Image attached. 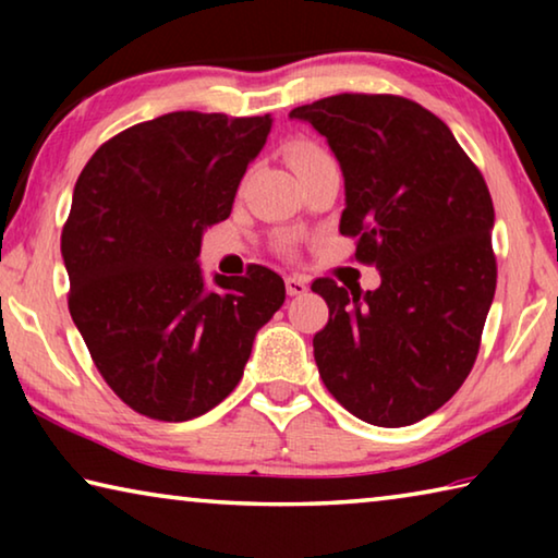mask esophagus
<instances>
[{
    "label": "esophagus",
    "mask_w": 558,
    "mask_h": 558,
    "mask_svg": "<svg viewBox=\"0 0 558 558\" xmlns=\"http://www.w3.org/2000/svg\"><path fill=\"white\" fill-rule=\"evenodd\" d=\"M286 290L290 298H298V295H305L307 292V280L302 276H288L286 278Z\"/></svg>",
    "instance_id": "34e87169"
}]
</instances>
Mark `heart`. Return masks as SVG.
I'll list each match as a JSON object with an SVG mask.
<instances>
[{
	"label": "heart",
	"mask_w": 558,
	"mask_h": 558,
	"mask_svg": "<svg viewBox=\"0 0 558 558\" xmlns=\"http://www.w3.org/2000/svg\"><path fill=\"white\" fill-rule=\"evenodd\" d=\"M317 155H323V153H319V149H317V147H313V145H305V143L292 145V147H290V153H288L290 167H295V165H300V162H305V159H313V157H317Z\"/></svg>",
	"instance_id": "b5f03b06"
}]
</instances>
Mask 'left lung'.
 <instances>
[{"label": "left lung", "mask_w": 558, "mask_h": 558, "mask_svg": "<svg viewBox=\"0 0 558 558\" xmlns=\"http://www.w3.org/2000/svg\"><path fill=\"white\" fill-rule=\"evenodd\" d=\"M327 140L344 177L339 231L359 235L376 290H313L329 323L313 339L327 391L372 426L401 428L438 411L475 364L493 305L495 209L456 135L399 96L323 98L290 110Z\"/></svg>", "instance_id": "1"}]
</instances>
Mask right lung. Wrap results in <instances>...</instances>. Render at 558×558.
I'll use <instances>...</instances> for the list:
<instances>
[{"label": "right lung", "instance_id": "obj_1", "mask_svg": "<svg viewBox=\"0 0 558 558\" xmlns=\"http://www.w3.org/2000/svg\"><path fill=\"white\" fill-rule=\"evenodd\" d=\"M270 128V116L167 112L108 140L75 182L61 233L71 317L102 379L149 418L219 405L286 302L270 268L209 282L199 266L204 231L229 219Z\"/></svg>", "mask_w": 558, "mask_h": 558}]
</instances>
